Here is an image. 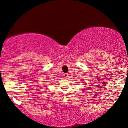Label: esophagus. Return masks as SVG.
Instances as JSON below:
<instances>
[{
    "instance_id": "esophagus-1",
    "label": "esophagus",
    "mask_w": 128,
    "mask_h": 128,
    "mask_svg": "<svg viewBox=\"0 0 128 128\" xmlns=\"http://www.w3.org/2000/svg\"><path fill=\"white\" fill-rule=\"evenodd\" d=\"M64 78H67L68 76V73H64Z\"/></svg>"
}]
</instances>
